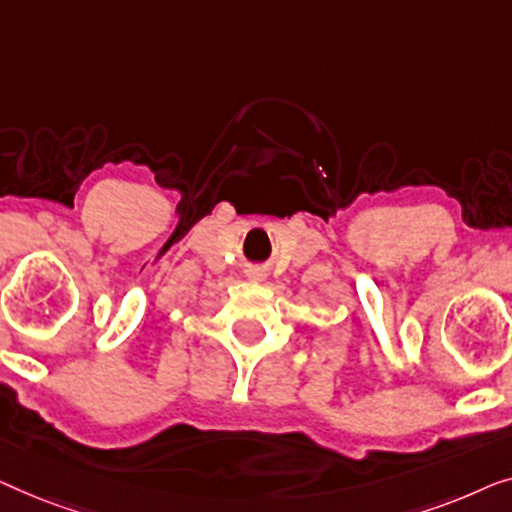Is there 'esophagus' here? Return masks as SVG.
Listing matches in <instances>:
<instances>
[{
    "label": "esophagus",
    "mask_w": 512,
    "mask_h": 512,
    "mask_svg": "<svg viewBox=\"0 0 512 512\" xmlns=\"http://www.w3.org/2000/svg\"><path fill=\"white\" fill-rule=\"evenodd\" d=\"M248 278H257V280L264 278V271L259 269V266H257V269H250V271H248Z\"/></svg>",
    "instance_id": "1"
}]
</instances>
